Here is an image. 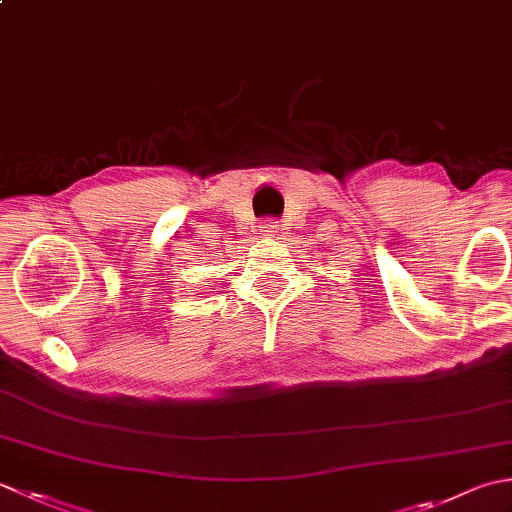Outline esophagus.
Returning a JSON list of instances; mask_svg holds the SVG:
<instances>
[{
    "mask_svg": "<svg viewBox=\"0 0 512 512\" xmlns=\"http://www.w3.org/2000/svg\"><path fill=\"white\" fill-rule=\"evenodd\" d=\"M262 228H264L266 235H273V233H277V230H279V224L277 222H266Z\"/></svg>",
    "mask_w": 512,
    "mask_h": 512,
    "instance_id": "obj_1",
    "label": "esophagus"
}]
</instances>
